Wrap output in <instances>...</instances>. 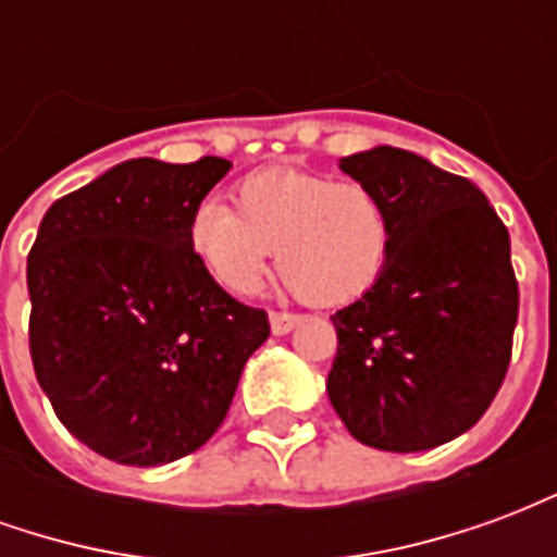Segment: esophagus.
<instances>
[{"label":"esophagus","instance_id":"obj_1","mask_svg":"<svg viewBox=\"0 0 557 557\" xmlns=\"http://www.w3.org/2000/svg\"><path fill=\"white\" fill-rule=\"evenodd\" d=\"M268 319H271V334H277V337L289 334L292 327L301 322V315H295V313H271Z\"/></svg>","mask_w":557,"mask_h":557}]
</instances>
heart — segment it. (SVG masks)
<instances>
[{
    "label": "heart",
    "instance_id": "heart-1",
    "mask_svg": "<svg viewBox=\"0 0 557 557\" xmlns=\"http://www.w3.org/2000/svg\"><path fill=\"white\" fill-rule=\"evenodd\" d=\"M232 208L199 202L184 242L208 280L235 298L262 286L274 250L286 286L315 307L361 298L391 259V214L363 182L274 166L235 184Z\"/></svg>",
    "mask_w": 557,
    "mask_h": 557
}]
</instances>
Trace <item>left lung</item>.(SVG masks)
Listing matches in <instances>:
<instances>
[{
    "label": "left lung",
    "instance_id": "1",
    "mask_svg": "<svg viewBox=\"0 0 557 557\" xmlns=\"http://www.w3.org/2000/svg\"><path fill=\"white\" fill-rule=\"evenodd\" d=\"M339 170L385 199L394 244L373 289L331 315V406L375 450L454 442L510 363L519 289L507 226L468 178L406 148L358 151Z\"/></svg>",
    "mask_w": 557,
    "mask_h": 557
}]
</instances>
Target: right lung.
<instances>
[{
    "label": "right lung",
    "instance_id": "obj_1",
    "mask_svg": "<svg viewBox=\"0 0 557 557\" xmlns=\"http://www.w3.org/2000/svg\"><path fill=\"white\" fill-rule=\"evenodd\" d=\"M230 160L134 158L47 208L32 244L29 351L67 432L122 466H166L218 432L268 315L211 283L187 218Z\"/></svg>",
    "mask_w": 557,
    "mask_h": 557
}]
</instances>
